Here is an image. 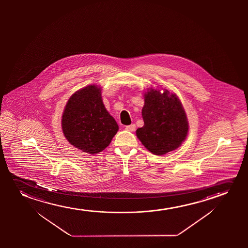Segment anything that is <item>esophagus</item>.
<instances>
[{
    "label": "esophagus",
    "mask_w": 248,
    "mask_h": 248,
    "mask_svg": "<svg viewBox=\"0 0 248 248\" xmlns=\"http://www.w3.org/2000/svg\"><path fill=\"white\" fill-rule=\"evenodd\" d=\"M125 129L128 130V131L133 132V131L136 130V125L135 124H130V125L126 126Z\"/></svg>",
    "instance_id": "1"
}]
</instances>
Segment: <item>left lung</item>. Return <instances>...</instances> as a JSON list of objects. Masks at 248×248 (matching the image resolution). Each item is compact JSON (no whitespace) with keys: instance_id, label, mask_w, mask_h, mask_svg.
Returning <instances> with one entry per match:
<instances>
[{"instance_id":"left-lung-1","label":"left lung","mask_w":248,"mask_h":248,"mask_svg":"<svg viewBox=\"0 0 248 248\" xmlns=\"http://www.w3.org/2000/svg\"><path fill=\"white\" fill-rule=\"evenodd\" d=\"M144 96V125L137 129L136 136L151 153L164 155L178 148L186 138V114L180 99L168 90L161 93L151 89Z\"/></svg>"}]
</instances>
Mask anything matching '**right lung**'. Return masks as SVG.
I'll use <instances>...</instances> for the list:
<instances>
[{
    "label": "right lung",
    "mask_w": 248,
    "mask_h": 248,
    "mask_svg": "<svg viewBox=\"0 0 248 248\" xmlns=\"http://www.w3.org/2000/svg\"><path fill=\"white\" fill-rule=\"evenodd\" d=\"M62 128L68 142L90 154L105 149L119 130L102 102V90L94 85L72 95L62 113Z\"/></svg>",
    "instance_id": "add662e5"
}]
</instances>
